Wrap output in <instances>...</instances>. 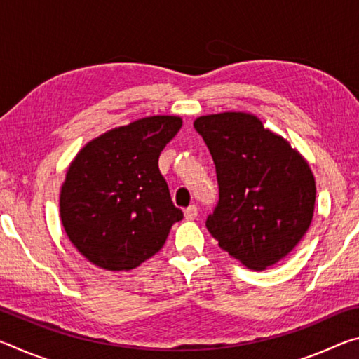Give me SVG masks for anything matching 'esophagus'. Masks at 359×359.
Returning a JSON list of instances; mask_svg holds the SVG:
<instances>
[{
	"label": "esophagus",
	"mask_w": 359,
	"mask_h": 359,
	"mask_svg": "<svg viewBox=\"0 0 359 359\" xmlns=\"http://www.w3.org/2000/svg\"><path fill=\"white\" fill-rule=\"evenodd\" d=\"M184 215H185V220H194V218L198 217V208L194 204L188 205V208L184 210Z\"/></svg>",
	"instance_id": "obj_1"
}]
</instances>
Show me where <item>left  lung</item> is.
<instances>
[{"instance_id": "obj_1", "label": "left lung", "mask_w": 359, "mask_h": 359, "mask_svg": "<svg viewBox=\"0 0 359 359\" xmlns=\"http://www.w3.org/2000/svg\"><path fill=\"white\" fill-rule=\"evenodd\" d=\"M214 160L218 203L205 220L222 250L248 269L287 257L313 217L315 179L282 136L245 112L194 120Z\"/></svg>"}]
</instances>
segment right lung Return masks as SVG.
<instances>
[{
  "label": "right lung",
  "instance_id": "obj_1",
  "mask_svg": "<svg viewBox=\"0 0 359 359\" xmlns=\"http://www.w3.org/2000/svg\"><path fill=\"white\" fill-rule=\"evenodd\" d=\"M182 118L155 115L93 139L79 151L60 194L66 234L90 263L135 269L165 245L184 218L172 204L158 158Z\"/></svg>",
  "mask_w": 359,
  "mask_h": 359
}]
</instances>
